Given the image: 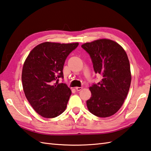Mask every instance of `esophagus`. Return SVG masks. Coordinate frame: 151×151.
Segmentation results:
<instances>
[{
	"mask_svg": "<svg viewBox=\"0 0 151 151\" xmlns=\"http://www.w3.org/2000/svg\"><path fill=\"white\" fill-rule=\"evenodd\" d=\"M82 89H83V87H76V89L78 91H81Z\"/></svg>",
	"mask_w": 151,
	"mask_h": 151,
	"instance_id": "obj_1",
	"label": "esophagus"
}]
</instances>
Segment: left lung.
Here are the masks:
<instances>
[{
  "label": "left lung",
  "mask_w": 151,
  "mask_h": 151,
  "mask_svg": "<svg viewBox=\"0 0 151 151\" xmlns=\"http://www.w3.org/2000/svg\"><path fill=\"white\" fill-rule=\"evenodd\" d=\"M81 47L89 54L95 72L102 78L89 87L88 110L98 117H109L120 110L129 91L132 74L128 57L121 45L108 39L85 42Z\"/></svg>",
  "instance_id": "obj_1"
}]
</instances>
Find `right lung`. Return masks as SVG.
I'll return each instance as SVG.
<instances>
[{
	"label": "right lung",
	"instance_id": "add662e5",
	"mask_svg": "<svg viewBox=\"0 0 151 151\" xmlns=\"http://www.w3.org/2000/svg\"><path fill=\"white\" fill-rule=\"evenodd\" d=\"M78 42L58 43L45 42L31 50L23 66L22 81L25 97L39 115L52 118L66 110L72 94L65 83L63 67L69 54Z\"/></svg>",
	"mask_w": 151,
	"mask_h": 151
}]
</instances>
